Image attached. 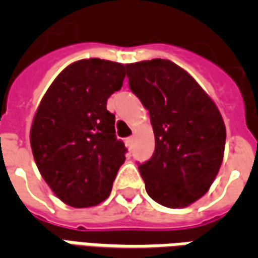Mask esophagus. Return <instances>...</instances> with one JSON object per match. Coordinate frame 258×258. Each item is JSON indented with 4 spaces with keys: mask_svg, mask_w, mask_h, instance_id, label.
Listing matches in <instances>:
<instances>
[{
    "mask_svg": "<svg viewBox=\"0 0 258 258\" xmlns=\"http://www.w3.org/2000/svg\"><path fill=\"white\" fill-rule=\"evenodd\" d=\"M133 144H134V138H133V137H128V138L125 140V145H127L128 149H131V148H133Z\"/></svg>",
    "mask_w": 258,
    "mask_h": 258,
    "instance_id": "1",
    "label": "esophagus"
}]
</instances>
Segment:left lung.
I'll return each mask as SVG.
<instances>
[{"label": "left lung", "mask_w": 258, "mask_h": 258, "mask_svg": "<svg viewBox=\"0 0 258 258\" xmlns=\"http://www.w3.org/2000/svg\"><path fill=\"white\" fill-rule=\"evenodd\" d=\"M130 88L149 110L153 156L140 164L148 195L186 207L209 190L221 167L225 124L216 103L184 69L167 59L125 64Z\"/></svg>", "instance_id": "1"}]
</instances>
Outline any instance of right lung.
<instances>
[{
    "label": "right lung",
    "mask_w": 258,
    "mask_h": 258,
    "mask_svg": "<svg viewBox=\"0 0 258 258\" xmlns=\"http://www.w3.org/2000/svg\"><path fill=\"white\" fill-rule=\"evenodd\" d=\"M124 77V64L81 59L59 73L38 105L30 130L33 156L48 186L72 207L106 199L125 160L114 114L106 109Z\"/></svg>",
    "instance_id": "1"
}]
</instances>
